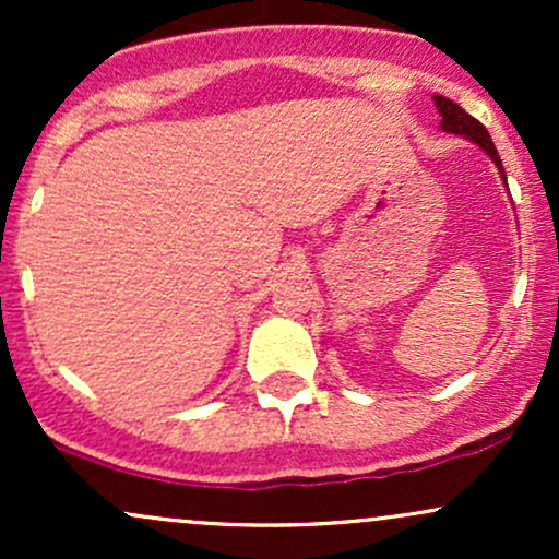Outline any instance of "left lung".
Segmentation results:
<instances>
[{"label": "left lung", "instance_id": "obj_1", "mask_svg": "<svg viewBox=\"0 0 559 559\" xmlns=\"http://www.w3.org/2000/svg\"><path fill=\"white\" fill-rule=\"evenodd\" d=\"M433 102H436V110H439V115H441V131L460 133V136L471 139L473 144H478L480 150L491 157V163L497 165L499 173H502V178H504L502 159H499V155H497V146H493L489 131H486V128L480 126L473 115H467L463 107L454 105L452 99H447V96L433 94Z\"/></svg>", "mask_w": 559, "mask_h": 559}]
</instances>
